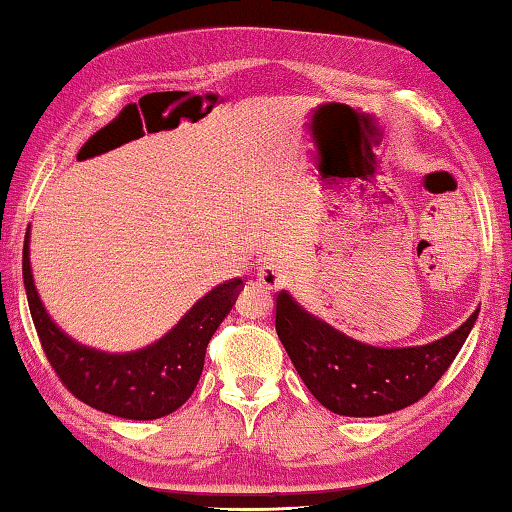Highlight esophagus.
Here are the masks:
<instances>
[{
	"label": "esophagus",
	"instance_id": "esophagus-1",
	"mask_svg": "<svg viewBox=\"0 0 512 512\" xmlns=\"http://www.w3.org/2000/svg\"><path fill=\"white\" fill-rule=\"evenodd\" d=\"M258 283H261L263 288H267V290H276V288H281L283 283H286V267H283L281 263H276V261H267V263H263L261 267H258Z\"/></svg>",
	"mask_w": 512,
	"mask_h": 512
}]
</instances>
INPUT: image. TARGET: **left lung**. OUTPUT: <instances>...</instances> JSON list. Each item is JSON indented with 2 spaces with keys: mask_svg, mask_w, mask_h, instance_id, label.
<instances>
[{
  "mask_svg": "<svg viewBox=\"0 0 512 512\" xmlns=\"http://www.w3.org/2000/svg\"><path fill=\"white\" fill-rule=\"evenodd\" d=\"M476 315L431 345L379 349L331 329L288 292L276 295V335L301 381L324 408L347 417L388 415L429 395L465 345Z\"/></svg>",
  "mask_w": 512,
  "mask_h": 512,
  "instance_id": "8db88e82",
  "label": "left lung"
}]
</instances>
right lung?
Masks as SVG:
<instances>
[{
	"label": "right lung",
	"mask_w": 512,
	"mask_h": 512,
	"mask_svg": "<svg viewBox=\"0 0 512 512\" xmlns=\"http://www.w3.org/2000/svg\"><path fill=\"white\" fill-rule=\"evenodd\" d=\"M22 276L33 326L58 379L83 404L124 420H158L186 404L204 370L208 342L242 286L240 279H229L213 288L152 347L104 354L70 340L49 320L33 286L29 233L24 236Z\"/></svg>",
	"instance_id": "obj_1"
}]
</instances>
